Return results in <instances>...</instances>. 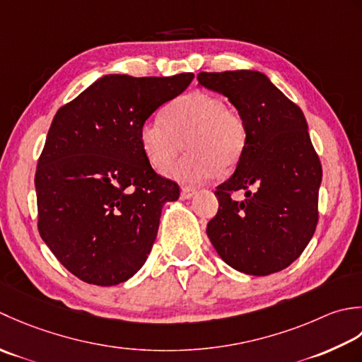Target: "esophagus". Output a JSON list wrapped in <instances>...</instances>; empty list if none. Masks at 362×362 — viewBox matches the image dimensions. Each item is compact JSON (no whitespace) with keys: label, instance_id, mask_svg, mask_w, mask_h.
<instances>
[{"label":"esophagus","instance_id":"esophagus-1","mask_svg":"<svg viewBox=\"0 0 362 362\" xmlns=\"http://www.w3.org/2000/svg\"><path fill=\"white\" fill-rule=\"evenodd\" d=\"M197 195V190L192 189V187H182L181 189V198L182 200H190L192 197Z\"/></svg>","mask_w":362,"mask_h":362}]
</instances>
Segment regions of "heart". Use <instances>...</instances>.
<instances>
[{
    "instance_id": "heart-1",
    "label": "heart",
    "mask_w": 362,
    "mask_h": 362,
    "mask_svg": "<svg viewBox=\"0 0 362 362\" xmlns=\"http://www.w3.org/2000/svg\"><path fill=\"white\" fill-rule=\"evenodd\" d=\"M145 159L158 172H167L180 156L182 144L189 154L170 175L184 184H200L239 164L247 145V124L238 110L208 92H192L173 100L160 119L139 128Z\"/></svg>"
}]
</instances>
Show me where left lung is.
Returning a JSON list of instances; mask_svg holds the SVG:
<instances>
[{
  "instance_id": "left-lung-1",
  "label": "left lung",
  "mask_w": 362,
  "mask_h": 362,
  "mask_svg": "<svg viewBox=\"0 0 362 362\" xmlns=\"http://www.w3.org/2000/svg\"><path fill=\"white\" fill-rule=\"evenodd\" d=\"M197 79L225 95L247 124L245 151L216 190L218 211L206 233L233 269L275 274L303 253L319 220L322 165L305 115L264 73L202 71ZM242 188L246 200L234 202L230 194Z\"/></svg>"
}]
</instances>
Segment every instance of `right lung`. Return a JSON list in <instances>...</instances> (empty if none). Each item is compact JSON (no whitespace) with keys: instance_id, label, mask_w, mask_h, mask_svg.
Here are the masks:
<instances>
[{"instance_id":"1","label":"right lung","mask_w":362,"mask_h":362,"mask_svg":"<svg viewBox=\"0 0 362 362\" xmlns=\"http://www.w3.org/2000/svg\"><path fill=\"white\" fill-rule=\"evenodd\" d=\"M192 79L106 75L56 112L37 162V226L84 283L120 284L148 257L162 206L178 200L180 186L153 170L139 128Z\"/></svg>"}]
</instances>
